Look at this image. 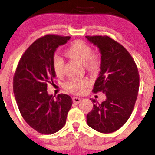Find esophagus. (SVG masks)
I'll list each match as a JSON object with an SVG mask.
<instances>
[{
  "label": "esophagus",
  "mask_w": 155,
  "mask_h": 155,
  "mask_svg": "<svg viewBox=\"0 0 155 155\" xmlns=\"http://www.w3.org/2000/svg\"><path fill=\"white\" fill-rule=\"evenodd\" d=\"M72 100H73V102L74 103V104H79L80 102H81V98H78V97H74L73 98H72Z\"/></svg>",
  "instance_id": "34e87169"
}]
</instances>
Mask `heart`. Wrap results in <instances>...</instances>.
<instances>
[{
	"label": "heart",
	"mask_w": 155,
	"mask_h": 155,
	"mask_svg": "<svg viewBox=\"0 0 155 155\" xmlns=\"http://www.w3.org/2000/svg\"><path fill=\"white\" fill-rule=\"evenodd\" d=\"M66 55L70 59L79 61L89 71L96 72L100 67V61L96 56H92V49L82 41L78 40L72 43L65 51ZM64 63L59 57L53 60V70L55 75L61 76L63 74ZM89 85V81L86 79H71L65 84L64 88L68 91L75 94H81Z\"/></svg>",
	"instance_id": "heart-1"
}]
</instances>
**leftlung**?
<instances>
[{
  "mask_svg": "<svg viewBox=\"0 0 155 155\" xmlns=\"http://www.w3.org/2000/svg\"><path fill=\"white\" fill-rule=\"evenodd\" d=\"M86 38L101 54V71L93 92L102 91L106 96L101 104L90 98L94 108L86 115V122L95 130L110 133L130 116L139 90V72L131 55L118 42L108 36Z\"/></svg>",
  "mask_w": 155,
  "mask_h": 155,
  "instance_id": "8db88e82",
  "label": "left lung"
}]
</instances>
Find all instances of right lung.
Here are the masks:
<instances>
[{"label":"right lung","mask_w":155,"mask_h":155,"mask_svg":"<svg viewBox=\"0 0 155 155\" xmlns=\"http://www.w3.org/2000/svg\"><path fill=\"white\" fill-rule=\"evenodd\" d=\"M71 37L48 35L34 42L23 54L13 79V91L18 108L26 123L42 134H53L64 126L72 105L66 94L47 93V84L56 77L53 60L57 47Z\"/></svg>","instance_id":"right-lung-1"}]
</instances>
